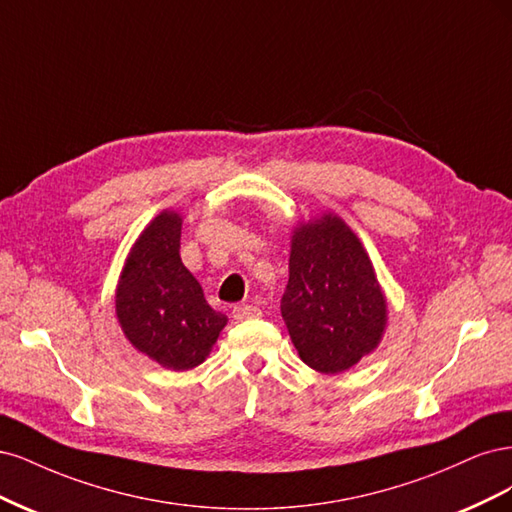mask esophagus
Listing matches in <instances>:
<instances>
[{"instance_id":"obj_1","label":"esophagus","mask_w":512,"mask_h":512,"mask_svg":"<svg viewBox=\"0 0 512 512\" xmlns=\"http://www.w3.org/2000/svg\"><path fill=\"white\" fill-rule=\"evenodd\" d=\"M261 315V310L257 306H251V304H240V306H234V319L238 321H249V319H257Z\"/></svg>"}]
</instances>
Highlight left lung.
I'll return each mask as SVG.
<instances>
[{"label":"left lung","instance_id":"8db88e82","mask_svg":"<svg viewBox=\"0 0 512 512\" xmlns=\"http://www.w3.org/2000/svg\"><path fill=\"white\" fill-rule=\"evenodd\" d=\"M280 312L300 359L321 374L346 372L381 344L385 291L364 244L338 214L293 227Z\"/></svg>","mask_w":512,"mask_h":512}]
</instances>
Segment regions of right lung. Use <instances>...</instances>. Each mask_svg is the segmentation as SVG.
I'll return each mask as SVG.
<instances>
[{
	"label": "right lung",
	"instance_id": "add662e5",
	"mask_svg": "<svg viewBox=\"0 0 512 512\" xmlns=\"http://www.w3.org/2000/svg\"><path fill=\"white\" fill-rule=\"evenodd\" d=\"M180 227V212L161 210L129 249L114 291L117 321L129 344L174 372L206 361L227 325L183 266Z\"/></svg>",
	"mask_w": 512,
	"mask_h": 512
}]
</instances>
